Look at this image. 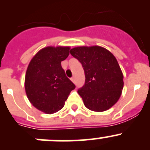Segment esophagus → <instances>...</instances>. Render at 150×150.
I'll use <instances>...</instances> for the list:
<instances>
[{"label":"esophagus","mask_w":150,"mask_h":150,"mask_svg":"<svg viewBox=\"0 0 150 150\" xmlns=\"http://www.w3.org/2000/svg\"><path fill=\"white\" fill-rule=\"evenodd\" d=\"M71 81H72V82H73V83H75V78H74V77H72V78H71Z\"/></svg>","instance_id":"obj_1"}]
</instances>
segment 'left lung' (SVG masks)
Returning a JSON list of instances; mask_svg holds the SVG:
<instances>
[{"label":"left lung","mask_w":150,"mask_h":150,"mask_svg":"<svg viewBox=\"0 0 150 150\" xmlns=\"http://www.w3.org/2000/svg\"><path fill=\"white\" fill-rule=\"evenodd\" d=\"M69 52L84 69L85 83L78 93L86 107L103 112L112 107L118 101L123 88V75L114 55L98 46L76 47Z\"/></svg>","instance_id":"8db88e82"}]
</instances>
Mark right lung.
Masks as SVG:
<instances>
[{
    "label": "right lung",
    "instance_id": "1",
    "mask_svg": "<svg viewBox=\"0 0 150 150\" xmlns=\"http://www.w3.org/2000/svg\"><path fill=\"white\" fill-rule=\"evenodd\" d=\"M69 48L46 47L34 56L27 69L25 88L29 101L47 114L62 109L71 91L75 88L61 65L69 56Z\"/></svg>",
    "mask_w": 150,
    "mask_h": 150
}]
</instances>
